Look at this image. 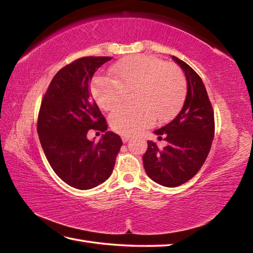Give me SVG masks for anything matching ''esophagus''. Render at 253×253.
<instances>
[{
    "instance_id": "34e87169",
    "label": "esophagus",
    "mask_w": 253,
    "mask_h": 253,
    "mask_svg": "<svg viewBox=\"0 0 253 253\" xmlns=\"http://www.w3.org/2000/svg\"><path fill=\"white\" fill-rule=\"evenodd\" d=\"M122 140L123 143H127L129 140V136H122Z\"/></svg>"
}]
</instances>
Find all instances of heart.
<instances>
[{
  "instance_id": "1",
  "label": "heart",
  "mask_w": 253,
  "mask_h": 253,
  "mask_svg": "<svg viewBox=\"0 0 253 253\" xmlns=\"http://www.w3.org/2000/svg\"><path fill=\"white\" fill-rule=\"evenodd\" d=\"M110 77L92 80L91 93L98 106L113 110L126 93H134L135 106H122L111 113L109 123L122 135H134L155 122L169 121L181 108L186 83L176 67L152 55H130L110 68Z\"/></svg>"
}]
</instances>
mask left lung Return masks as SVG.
<instances>
[{
	"label": "left lung",
	"instance_id": "obj_1",
	"mask_svg": "<svg viewBox=\"0 0 253 253\" xmlns=\"http://www.w3.org/2000/svg\"><path fill=\"white\" fill-rule=\"evenodd\" d=\"M173 60L186 78L187 92L182 109L172 122L154 132L169 143L163 149L148 140L143 156L148 177L166 187H176L191 179L207 160L214 137V114L200 76L178 58Z\"/></svg>",
	"mask_w": 253,
	"mask_h": 253
}]
</instances>
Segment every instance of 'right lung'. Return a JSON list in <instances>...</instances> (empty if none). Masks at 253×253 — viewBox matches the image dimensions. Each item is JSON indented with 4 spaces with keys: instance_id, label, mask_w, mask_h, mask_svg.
<instances>
[{
    "instance_id": "obj_1",
    "label": "right lung",
    "mask_w": 253,
    "mask_h": 253,
    "mask_svg": "<svg viewBox=\"0 0 253 253\" xmlns=\"http://www.w3.org/2000/svg\"><path fill=\"white\" fill-rule=\"evenodd\" d=\"M109 57H84L57 72L42 99L38 134L55 174L78 190L104 183L113 173L122 138L106 131L98 143L89 129L107 130L105 117L90 95V81Z\"/></svg>"
}]
</instances>
